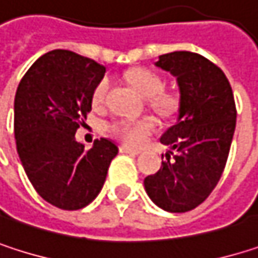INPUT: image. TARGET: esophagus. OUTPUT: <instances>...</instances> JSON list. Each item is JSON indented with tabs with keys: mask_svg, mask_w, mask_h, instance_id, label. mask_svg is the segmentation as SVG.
<instances>
[{
	"mask_svg": "<svg viewBox=\"0 0 258 258\" xmlns=\"http://www.w3.org/2000/svg\"><path fill=\"white\" fill-rule=\"evenodd\" d=\"M119 151H121L122 154H130V155H139V154H140L139 149H133V148L125 146V145H122V146L119 148Z\"/></svg>",
	"mask_w": 258,
	"mask_h": 258,
	"instance_id": "esophagus-1",
	"label": "esophagus"
}]
</instances>
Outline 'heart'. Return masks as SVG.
Returning a JSON list of instances; mask_svg holds the SVG:
<instances>
[{"mask_svg":"<svg viewBox=\"0 0 258 258\" xmlns=\"http://www.w3.org/2000/svg\"><path fill=\"white\" fill-rule=\"evenodd\" d=\"M130 83L143 95L148 97V103L154 112H157L163 118L173 116L179 109V98L175 94L163 92L164 82L158 75L146 70V69H136L128 73ZM107 91V80L103 79L94 89L92 101L94 104H101L104 101ZM155 128V124L151 118H143L139 121H127L121 119L110 125V131L127 142L130 145H139L145 140V137Z\"/></svg>","mask_w":258,"mask_h":258,"instance_id":"b5f03b06","label":"heart"}]
</instances>
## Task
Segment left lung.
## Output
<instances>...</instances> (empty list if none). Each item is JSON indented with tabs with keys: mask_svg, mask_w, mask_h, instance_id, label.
Instances as JSON below:
<instances>
[{
	"mask_svg": "<svg viewBox=\"0 0 258 258\" xmlns=\"http://www.w3.org/2000/svg\"><path fill=\"white\" fill-rule=\"evenodd\" d=\"M155 66L179 86L178 119L160 139L177 155L166 152L161 169L143 183L158 208L188 212L208 199L226 167L236 127L232 86L220 67L199 53H166Z\"/></svg>",
	"mask_w": 258,
	"mask_h": 258,
	"instance_id": "left-lung-1",
	"label": "left lung"
}]
</instances>
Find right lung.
I'll use <instances>...</instances> for the list:
<instances>
[{"instance_id": "add662e5", "label": "right lung", "mask_w": 258, "mask_h": 258, "mask_svg": "<svg viewBox=\"0 0 258 258\" xmlns=\"http://www.w3.org/2000/svg\"><path fill=\"white\" fill-rule=\"evenodd\" d=\"M106 69L75 52L40 56L15 97V139L26 176L50 205L76 211L101 191L118 146L95 140L89 151L75 134L92 109V94Z\"/></svg>"}]
</instances>
